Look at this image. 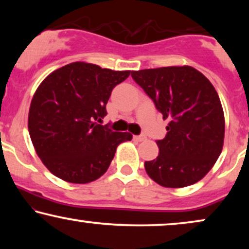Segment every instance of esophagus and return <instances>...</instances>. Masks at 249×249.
Returning a JSON list of instances; mask_svg holds the SVG:
<instances>
[{
    "label": "esophagus",
    "mask_w": 249,
    "mask_h": 249,
    "mask_svg": "<svg viewBox=\"0 0 249 249\" xmlns=\"http://www.w3.org/2000/svg\"><path fill=\"white\" fill-rule=\"evenodd\" d=\"M134 139H135V141H137V142H144V141H146V136H145V135L135 136Z\"/></svg>",
    "instance_id": "obj_1"
}]
</instances>
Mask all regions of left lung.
I'll return each mask as SVG.
<instances>
[{"instance_id": "1", "label": "left lung", "mask_w": 249, "mask_h": 249, "mask_svg": "<svg viewBox=\"0 0 249 249\" xmlns=\"http://www.w3.org/2000/svg\"><path fill=\"white\" fill-rule=\"evenodd\" d=\"M131 77L169 121L165 138L156 141L159 156L145 162L147 175L168 188L199 181L223 146L224 115L215 88L188 66L131 71Z\"/></svg>"}]
</instances>
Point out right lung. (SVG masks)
<instances>
[{
  "label": "right lung",
  "mask_w": 249,
  "mask_h": 249,
  "mask_svg": "<svg viewBox=\"0 0 249 249\" xmlns=\"http://www.w3.org/2000/svg\"><path fill=\"white\" fill-rule=\"evenodd\" d=\"M130 71L73 62L53 71L34 95L28 129L37 155L57 178L87 183L103 176L129 132L100 124L112 89Z\"/></svg>",
  "instance_id": "right-lung-1"
}]
</instances>
